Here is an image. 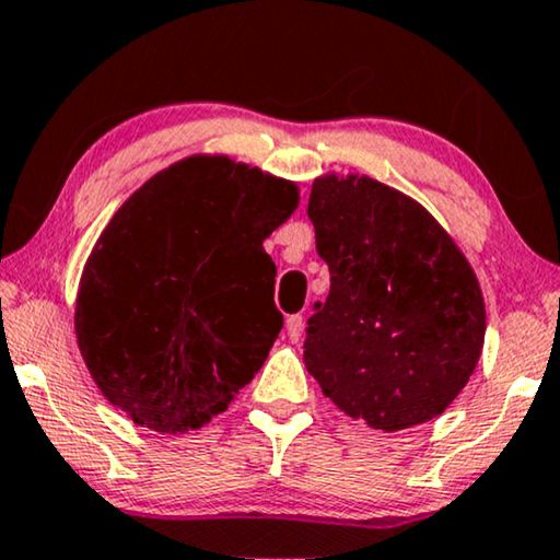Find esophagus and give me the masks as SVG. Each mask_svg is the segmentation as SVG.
I'll list each match as a JSON object with an SVG mask.
<instances>
[{"instance_id": "obj_1", "label": "esophagus", "mask_w": 560, "mask_h": 560, "mask_svg": "<svg viewBox=\"0 0 560 560\" xmlns=\"http://www.w3.org/2000/svg\"><path fill=\"white\" fill-rule=\"evenodd\" d=\"M302 332H304V317H302V314H291V317L287 319L289 340L296 342L299 337H302Z\"/></svg>"}]
</instances>
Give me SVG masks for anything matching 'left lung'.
I'll list each match as a JSON object with an SVG mask.
<instances>
[{
    "label": "left lung",
    "mask_w": 560,
    "mask_h": 560,
    "mask_svg": "<svg viewBox=\"0 0 560 560\" xmlns=\"http://www.w3.org/2000/svg\"><path fill=\"white\" fill-rule=\"evenodd\" d=\"M306 215L329 266V294L306 322V370L373 429L436 419L485 342L467 258L419 202L370 177L317 179Z\"/></svg>",
    "instance_id": "left-lung-1"
}]
</instances>
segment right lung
<instances>
[{"label":"right lung","instance_id":"right-lung-1","mask_svg":"<svg viewBox=\"0 0 560 560\" xmlns=\"http://www.w3.org/2000/svg\"><path fill=\"white\" fill-rule=\"evenodd\" d=\"M299 192L190 156L126 200L85 264L78 348L101 393L160 434L200 429L254 381L283 327L264 241Z\"/></svg>","mask_w":560,"mask_h":560}]
</instances>
